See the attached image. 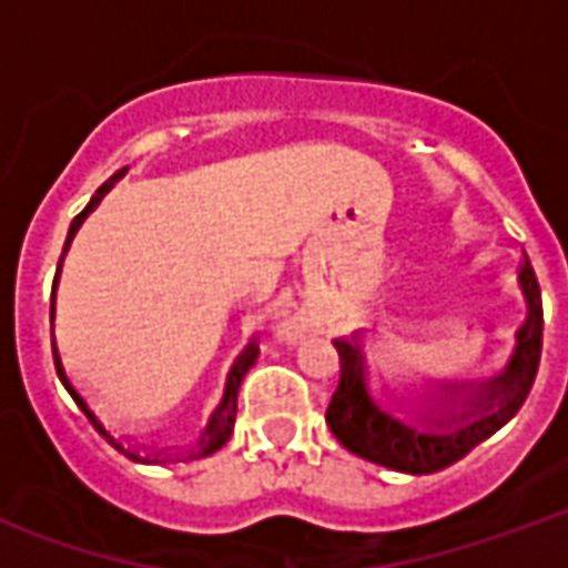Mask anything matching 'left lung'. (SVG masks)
Instances as JSON below:
<instances>
[{
	"label": "left lung",
	"instance_id": "8db88e82",
	"mask_svg": "<svg viewBox=\"0 0 568 568\" xmlns=\"http://www.w3.org/2000/svg\"><path fill=\"white\" fill-rule=\"evenodd\" d=\"M526 304L524 325L514 334L508 362L489 377L426 381L423 389H371L365 332L337 337L341 383L325 423L346 450L405 475L440 471L480 440L496 435L520 410L536 381L541 356V292L529 261L517 264Z\"/></svg>",
	"mask_w": 568,
	"mask_h": 568
}]
</instances>
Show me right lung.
I'll use <instances>...</instances> for the list:
<instances>
[{"label":"right lung","mask_w":568,"mask_h":568,"mask_svg":"<svg viewBox=\"0 0 568 568\" xmlns=\"http://www.w3.org/2000/svg\"><path fill=\"white\" fill-rule=\"evenodd\" d=\"M128 173V170H121V173H115L105 185L97 187V194L91 197V203L84 206V210L72 219V224H69V236H67V246H63V255H60V264H57V276H54V292H51V325H54V316H57V285H60V271H63V258H67L69 246H72V240H75V234H79V227L84 224V219L91 215L100 203H103V197L115 187V182L121 179V175ZM54 358H57V374H60V381H63V386L69 389V395L79 402V407L91 417V423L100 432H103L105 438L115 444L118 450L128 453L130 459H136V463H187V459H200V456H210V453L222 450L224 444H227V438H231V432H234V419H236V393H240V383H243V377H246V371L255 365V358H258V349H255V344H246V349L236 356V362L231 365V371H227V381H224V393H222V402L215 405V410L210 414V423H206V428L200 432L197 444H191V447H185V450H158V453H145L142 456L140 450H133V447H124V440L115 438L109 428L103 426V419L93 414V407L88 405V398L75 389V383L69 381L67 368H63V358H60V349H57V341H54Z\"/></svg>","instance_id":"obj_1"}]
</instances>
